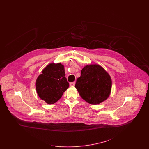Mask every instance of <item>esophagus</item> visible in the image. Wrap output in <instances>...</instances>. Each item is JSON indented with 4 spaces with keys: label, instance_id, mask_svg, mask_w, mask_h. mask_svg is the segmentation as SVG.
Here are the masks:
<instances>
[{
    "label": "esophagus",
    "instance_id": "1",
    "mask_svg": "<svg viewBox=\"0 0 149 149\" xmlns=\"http://www.w3.org/2000/svg\"><path fill=\"white\" fill-rule=\"evenodd\" d=\"M75 84V82H72V83H69V85L70 86H74Z\"/></svg>",
    "mask_w": 149,
    "mask_h": 149
}]
</instances>
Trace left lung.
Instances as JSON below:
<instances>
[{"mask_svg":"<svg viewBox=\"0 0 149 149\" xmlns=\"http://www.w3.org/2000/svg\"><path fill=\"white\" fill-rule=\"evenodd\" d=\"M75 86L83 99L95 105L109 97L112 81L109 74L100 66L87 65L81 71Z\"/></svg>","mask_w":149,"mask_h":149,"instance_id":"8db88e82","label":"left lung"}]
</instances>
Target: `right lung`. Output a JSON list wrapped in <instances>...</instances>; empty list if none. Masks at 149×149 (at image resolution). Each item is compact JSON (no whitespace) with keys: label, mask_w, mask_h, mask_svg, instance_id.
<instances>
[{"label":"right lung","mask_w":149,"mask_h":149,"mask_svg":"<svg viewBox=\"0 0 149 149\" xmlns=\"http://www.w3.org/2000/svg\"><path fill=\"white\" fill-rule=\"evenodd\" d=\"M64 66L60 63L50 64L42 70L36 82L40 98L51 104L60 99L69 84L65 77Z\"/></svg>","instance_id":"obj_1"}]
</instances>
